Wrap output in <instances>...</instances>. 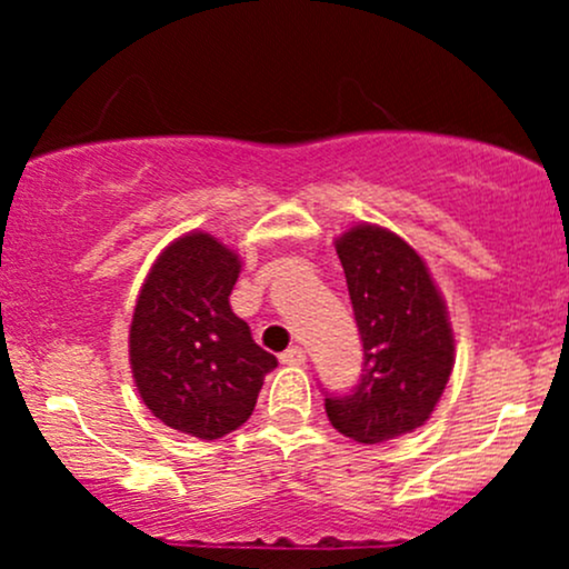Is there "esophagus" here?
<instances>
[{
  "label": "esophagus",
  "mask_w": 569,
  "mask_h": 569,
  "mask_svg": "<svg viewBox=\"0 0 569 569\" xmlns=\"http://www.w3.org/2000/svg\"><path fill=\"white\" fill-rule=\"evenodd\" d=\"M280 363H286V367H302V363H305V350L299 348V345H291L289 350L280 352Z\"/></svg>",
  "instance_id": "34e87169"
}]
</instances>
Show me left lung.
<instances>
[{
  "mask_svg": "<svg viewBox=\"0 0 569 569\" xmlns=\"http://www.w3.org/2000/svg\"><path fill=\"white\" fill-rule=\"evenodd\" d=\"M363 375L348 396L326 393V415L358 443H382L426 426L455 367V337L426 262L407 240L375 224L337 240Z\"/></svg>",
  "mask_w": 569,
  "mask_h": 569,
  "instance_id": "8db88e82",
  "label": "left lung"
}]
</instances>
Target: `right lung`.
Returning <instances> with one entry per match:
<instances>
[{
	"label": "right lung",
	"instance_id": "1",
	"mask_svg": "<svg viewBox=\"0 0 569 569\" xmlns=\"http://www.w3.org/2000/svg\"><path fill=\"white\" fill-rule=\"evenodd\" d=\"M238 276V253L213 234L189 232L152 264L130 321V369L147 409L202 441L243 426L278 367L232 312Z\"/></svg>",
	"mask_w": 569,
	"mask_h": 569
}]
</instances>
